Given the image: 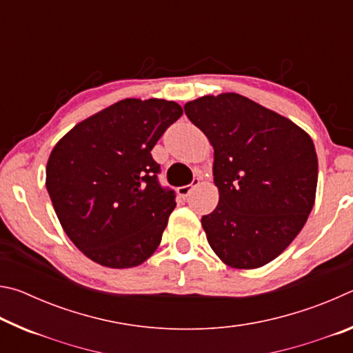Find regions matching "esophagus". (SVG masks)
Returning <instances> with one entry per match:
<instances>
[{
  "instance_id": "esophagus-1",
  "label": "esophagus",
  "mask_w": 353,
  "mask_h": 353,
  "mask_svg": "<svg viewBox=\"0 0 353 353\" xmlns=\"http://www.w3.org/2000/svg\"><path fill=\"white\" fill-rule=\"evenodd\" d=\"M201 183V177H194L193 182H191L190 185H183V187H179L177 188V194L181 196V198H187V196L193 191L198 185Z\"/></svg>"
}]
</instances>
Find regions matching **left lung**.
I'll return each instance as SVG.
<instances>
[{"label":"left lung","mask_w":353,"mask_h":353,"mask_svg":"<svg viewBox=\"0 0 353 353\" xmlns=\"http://www.w3.org/2000/svg\"><path fill=\"white\" fill-rule=\"evenodd\" d=\"M183 109L214 149L219 202L201 219L208 244L230 268L265 266L290 246L314 205L312 137L238 93L207 94Z\"/></svg>","instance_id":"8db88e82"}]
</instances>
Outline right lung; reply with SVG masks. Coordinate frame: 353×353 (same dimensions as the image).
Wrapping results in <instances>:
<instances>
[{
    "instance_id": "obj_1",
    "label": "right lung",
    "mask_w": 353,
    "mask_h": 353,
    "mask_svg": "<svg viewBox=\"0 0 353 353\" xmlns=\"http://www.w3.org/2000/svg\"><path fill=\"white\" fill-rule=\"evenodd\" d=\"M182 107L128 98L63 135L46 163V190L65 234L94 263L141 265L162 241L176 194L157 181L151 155Z\"/></svg>"
}]
</instances>
